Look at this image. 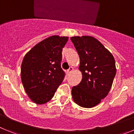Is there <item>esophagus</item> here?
Masks as SVG:
<instances>
[{"instance_id": "obj_1", "label": "esophagus", "mask_w": 134, "mask_h": 134, "mask_svg": "<svg viewBox=\"0 0 134 134\" xmlns=\"http://www.w3.org/2000/svg\"><path fill=\"white\" fill-rule=\"evenodd\" d=\"M72 71H73V68H72V67H70L69 69H68V70H67V72H68V74H70V73L72 72Z\"/></svg>"}]
</instances>
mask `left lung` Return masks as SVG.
I'll return each mask as SVG.
<instances>
[{
    "label": "left lung",
    "instance_id": "left-lung-1",
    "mask_svg": "<svg viewBox=\"0 0 134 134\" xmlns=\"http://www.w3.org/2000/svg\"><path fill=\"white\" fill-rule=\"evenodd\" d=\"M80 57L81 82L72 87L74 102L85 108L97 105L108 94L116 74L114 57L99 40L91 36L72 37Z\"/></svg>",
    "mask_w": 134,
    "mask_h": 134
}]
</instances>
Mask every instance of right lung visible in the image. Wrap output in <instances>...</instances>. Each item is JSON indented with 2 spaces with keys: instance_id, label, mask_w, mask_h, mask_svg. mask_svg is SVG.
Instances as JSON below:
<instances>
[{
  "instance_id": "obj_1",
  "label": "right lung",
  "mask_w": 134,
  "mask_h": 134,
  "mask_svg": "<svg viewBox=\"0 0 134 134\" xmlns=\"http://www.w3.org/2000/svg\"><path fill=\"white\" fill-rule=\"evenodd\" d=\"M68 40V37L51 36L35 45L25 55L21 81L33 102H48L63 81L65 72L61 68L62 52Z\"/></svg>"
}]
</instances>
